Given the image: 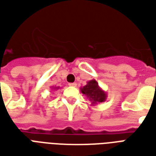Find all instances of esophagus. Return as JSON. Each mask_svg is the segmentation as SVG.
I'll use <instances>...</instances> for the list:
<instances>
[{
  "instance_id": "34e87169",
  "label": "esophagus",
  "mask_w": 156,
  "mask_h": 156,
  "mask_svg": "<svg viewBox=\"0 0 156 156\" xmlns=\"http://www.w3.org/2000/svg\"><path fill=\"white\" fill-rule=\"evenodd\" d=\"M68 85L70 87H77V83H68Z\"/></svg>"
}]
</instances>
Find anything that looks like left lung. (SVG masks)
I'll return each instance as SVG.
<instances>
[{"mask_svg": "<svg viewBox=\"0 0 156 156\" xmlns=\"http://www.w3.org/2000/svg\"><path fill=\"white\" fill-rule=\"evenodd\" d=\"M81 89L82 94L85 95L92 105H97L99 103L106 101L107 99V93L104 91L99 86L98 82L95 79H92L87 83V84L83 86Z\"/></svg>", "mask_w": 156, "mask_h": 156, "instance_id": "8db88e82", "label": "left lung"}]
</instances>
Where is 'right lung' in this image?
I'll list each match as a JSON object with an SVG mask.
<instances>
[{"label":"right lung","instance_id":"add662e5","mask_svg":"<svg viewBox=\"0 0 156 156\" xmlns=\"http://www.w3.org/2000/svg\"><path fill=\"white\" fill-rule=\"evenodd\" d=\"M51 89H54V90H56V89H59V87H51Z\"/></svg>","mask_w":156,"mask_h":156}]
</instances>
